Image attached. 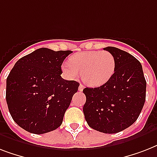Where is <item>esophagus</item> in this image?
<instances>
[{
  "label": "esophagus",
  "mask_w": 157,
  "mask_h": 157,
  "mask_svg": "<svg viewBox=\"0 0 157 157\" xmlns=\"http://www.w3.org/2000/svg\"><path fill=\"white\" fill-rule=\"evenodd\" d=\"M84 88H85V86H84L83 85H81H81L79 86L78 89H79V90H80V91H82L84 90Z\"/></svg>",
  "instance_id": "obj_1"
}]
</instances>
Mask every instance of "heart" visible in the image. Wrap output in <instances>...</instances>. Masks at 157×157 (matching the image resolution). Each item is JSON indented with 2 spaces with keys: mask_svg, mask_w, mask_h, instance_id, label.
Segmentation results:
<instances>
[{
  "mask_svg": "<svg viewBox=\"0 0 157 157\" xmlns=\"http://www.w3.org/2000/svg\"><path fill=\"white\" fill-rule=\"evenodd\" d=\"M116 68V59L112 53L103 51H85L77 53L63 63L62 69L71 78H76L79 71L88 86L97 87L109 81Z\"/></svg>",
  "mask_w": 157,
  "mask_h": 157,
  "instance_id": "obj_1",
  "label": "heart"
}]
</instances>
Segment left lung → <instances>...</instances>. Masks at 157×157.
<instances>
[{
	"instance_id": "left-lung-1",
	"label": "left lung",
	"mask_w": 157,
	"mask_h": 157,
	"mask_svg": "<svg viewBox=\"0 0 157 157\" xmlns=\"http://www.w3.org/2000/svg\"><path fill=\"white\" fill-rule=\"evenodd\" d=\"M116 59L112 76L104 85L85 88L83 107L89 126L105 134H116L136 121L146 99L147 82L140 62L118 48L103 49Z\"/></svg>"
}]
</instances>
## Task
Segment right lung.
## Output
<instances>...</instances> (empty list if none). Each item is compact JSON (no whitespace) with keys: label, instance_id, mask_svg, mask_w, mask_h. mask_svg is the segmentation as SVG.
<instances>
[{"label":"right lung","instance_id":"add662e5","mask_svg":"<svg viewBox=\"0 0 157 157\" xmlns=\"http://www.w3.org/2000/svg\"><path fill=\"white\" fill-rule=\"evenodd\" d=\"M72 51L40 48L21 58L6 79V103L13 120L33 134L53 131L80 84L61 77L63 62Z\"/></svg>","mask_w":157,"mask_h":157}]
</instances>
